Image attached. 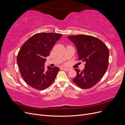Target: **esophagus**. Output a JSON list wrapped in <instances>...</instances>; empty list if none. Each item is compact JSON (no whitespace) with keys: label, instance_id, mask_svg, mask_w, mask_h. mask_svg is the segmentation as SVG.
<instances>
[{"label":"esophagus","instance_id":"esophagus-1","mask_svg":"<svg viewBox=\"0 0 125 125\" xmlns=\"http://www.w3.org/2000/svg\"><path fill=\"white\" fill-rule=\"evenodd\" d=\"M63 70L66 71H69L70 70V69L67 68H63Z\"/></svg>","mask_w":125,"mask_h":125}]
</instances>
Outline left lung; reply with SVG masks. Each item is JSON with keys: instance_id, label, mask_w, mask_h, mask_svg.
<instances>
[{"instance_id": "obj_1", "label": "left lung", "mask_w": 125, "mask_h": 125, "mask_svg": "<svg viewBox=\"0 0 125 125\" xmlns=\"http://www.w3.org/2000/svg\"><path fill=\"white\" fill-rule=\"evenodd\" d=\"M67 38L74 43L78 60L85 63L84 69H74L77 75L73 81L81 89H89L103 77L108 65L109 50L100 40L86 35H71Z\"/></svg>"}]
</instances>
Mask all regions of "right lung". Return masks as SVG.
<instances>
[{"label":"right lung","mask_w":125,"mask_h":125,"mask_svg":"<svg viewBox=\"0 0 125 125\" xmlns=\"http://www.w3.org/2000/svg\"><path fill=\"white\" fill-rule=\"evenodd\" d=\"M62 35L59 33H37L21 46L17 56V63L22 77L32 88L43 90L54 82L59 68L48 66L45 70L44 64L46 57Z\"/></svg>","instance_id":"obj_1"}]
</instances>
